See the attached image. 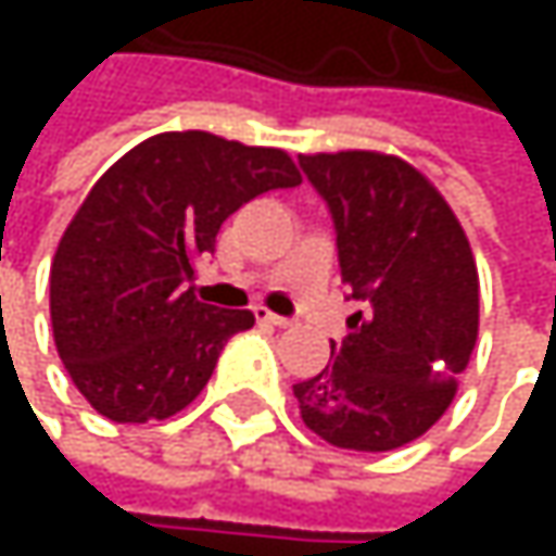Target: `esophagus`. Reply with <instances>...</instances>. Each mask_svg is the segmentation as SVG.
Listing matches in <instances>:
<instances>
[{"label": "esophagus", "instance_id": "obj_1", "mask_svg": "<svg viewBox=\"0 0 556 556\" xmlns=\"http://www.w3.org/2000/svg\"><path fill=\"white\" fill-rule=\"evenodd\" d=\"M254 315H257V321H270V325H277V328H289V325H292V318H282V315L270 312V308H264V305H257V308H254Z\"/></svg>", "mask_w": 556, "mask_h": 556}]
</instances>
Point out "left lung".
Listing matches in <instances>:
<instances>
[{
	"label": "left lung",
	"mask_w": 556,
	"mask_h": 556,
	"mask_svg": "<svg viewBox=\"0 0 556 556\" xmlns=\"http://www.w3.org/2000/svg\"><path fill=\"white\" fill-rule=\"evenodd\" d=\"M331 208L341 279L364 312L321 374L292 387L308 431L344 451H395L454 402L480 331L470 241L408 161L380 151L299 154Z\"/></svg>",
	"instance_id": "8db88e82"
}]
</instances>
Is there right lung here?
<instances>
[{"label": "right lung", "mask_w": 556, "mask_h": 556, "mask_svg": "<svg viewBox=\"0 0 556 556\" xmlns=\"http://www.w3.org/2000/svg\"><path fill=\"white\" fill-rule=\"evenodd\" d=\"M299 182L286 151L208 131L154 135L96 179L56 244L51 325L73 387L99 415L169 418L205 389L254 312L199 302L186 282L231 212Z\"/></svg>", "instance_id": "add662e5"}]
</instances>
